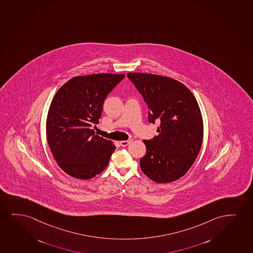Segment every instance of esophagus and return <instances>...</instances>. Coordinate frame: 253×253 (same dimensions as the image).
I'll return each mask as SVG.
<instances>
[{
    "mask_svg": "<svg viewBox=\"0 0 253 253\" xmlns=\"http://www.w3.org/2000/svg\"><path fill=\"white\" fill-rule=\"evenodd\" d=\"M132 141H133V139L130 138V139H128V140H127V141H120V145L123 146V147H126V146H128V145L129 144V143H130Z\"/></svg>",
    "mask_w": 253,
    "mask_h": 253,
    "instance_id": "esophagus-1",
    "label": "esophagus"
}]
</instances>
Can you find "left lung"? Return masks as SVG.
<instances>
[{
	"label": "left lung",
	"mask_w": 253,
	"mask_h": 253,
	"mask_svg": "<svg viewBox=\"0 0 253 253\" xmlns=\"http://www.w3.org/2000/svg\"><path fill=\"white\" fill-rule=\"evenodd\" d=\"M127 76L148 105L149 123H161L159 135L143 140L147 153L140 160L141 171L159 184L177 180L189 171L202 147L204 123L197 99L172 78L143 73Z\"/></svg>",
	"instance_id": "1"
}]
</instances>
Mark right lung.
<instances>
[{"instance_id":"right-lung-1","label":"right lung","mask_w":253,"mask_h":253,"mask_svg":"<svg viewBox=\"0 0 253 253\" xmlns=\"http://www.w3.org/2000/svg\"><path fill=\"white\" fill-rule=\"evenodd\" d=\"M124 74L76 76L60 87L49 105L47 141L63 171L78 179H90L108 166L115 145L91 128L101 118L103 105Z\"/></svg>"}]
</instances>
